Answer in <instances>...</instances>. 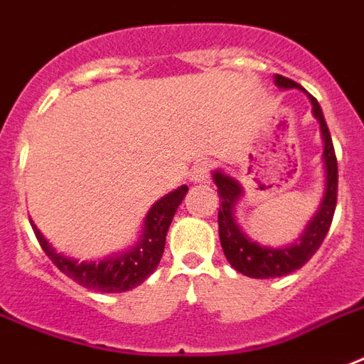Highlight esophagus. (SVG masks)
<instances>
[{
  "instance_id": "obj_1",
  "label": "esophagus",
  "mask_w": 364,
  "mask_h": 364,
  "mask_svg": "<svg viewBox=\"0 0 364 364\" xmlns=\"http://www.w3.org/2000/svg\"><path fill=\"white\" fill-rule=\"evenodd\" d=\"M192 182L193 184H205V182H209V164L208 163L193 164Z\"/></svg>"
}]
</instances>
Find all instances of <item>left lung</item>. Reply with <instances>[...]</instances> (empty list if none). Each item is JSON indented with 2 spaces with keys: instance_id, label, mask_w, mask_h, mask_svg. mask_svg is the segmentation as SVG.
I'll return each mask as SVG.
<instances>
[{
  "instance_id": "1",
  "label": "left lung",
  "mask_w": 364,
  "mask_h": 364,
  "mask_svg": "<svg viewBox=\"0 0 364 364\" xmlns=\"http://www.w3.org/2000/svg\"><path fill=\"white\" fill-rule=\"evenodd\" d=\"M273 81L283 91L296 89V91L306 92L301 85L294 83L287 77L275 75ZM309 98L312 102V114L320 124V134H322L323 141V196L316 213L310 217L302 235L294 242L273 248V246L259 244L258 240L248 237L240 229L237 219V208L244 196L242 184L227 172H213V182L217 186V192H219V200H221V205H219V238H221L223 252H225L230 266L246 277L273 279V277H283V275L296 272L316 254L320 244L323 242V238L330 230L333 211H336V201H338V161H336V151H333V143H331L330 129L323 120L322 108L318 105L316 98L310 97V95Z\"/></svg>"
}]
</instances>
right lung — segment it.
I'll return each mask as SVG.
<instances>
[{
	"mask_svg": "<svg viewBox=\"0 0 364 364\" xmlns=\"http://www.w3.org/2000/svg\"><path fill=\"white\" fill-rule=\"evenodd\" d=\"M186 192H188V186H180L178 190L166 193L164 198L155 201V205L147 211L143 219L137 242L127 250L102 259L81 262L77 258H70L55 250L33 221L31 225L42 250L46 252V256L54 262V266L65 273L70 279L98 293H124L141 285L156 269L159 262L163 258L166 232L171 227L172 217L184 200Z\"/></svg>",
	"mask_w": 364,
	"mask_h": 364,
	"instance_id": "obj_1",
	"label": "right lung"
}]
</instances>
